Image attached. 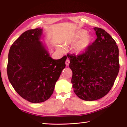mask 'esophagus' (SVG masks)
<instances>
[{
    "label": "esophagus",
    "mask_w": 127,
    "mask_h": 127,
    "mask_svg": "<svg viewBox=\"0 0 127 127\" xmlns=\"http://www.w3.org/2000/svg\"><path fill=\"white\" fill-rule=\"evenodd\" d=\"M69 63H70L69 59L68 58H67V59H66V61H65V64H66V66L68 65L69 64Z\"/></svg>",
    "instance_id": "esophagus-1"
}]
</instances>
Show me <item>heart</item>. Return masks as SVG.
Here are the masks:
<instances>
[{
	"label": "heart",
	"mask_w": 127,
	"mask_h": 127,
	"mask_svg": "<svg viewBox=\"0 0 127 127\" xmlns=\"http://www.w3.org/2000/svg\"><path fill=\"white\" fill-rule=\"evenodd\" d=\"M87 31L85 30H82L76 33L73 36L71 39L72 42H76L78 41L79 39L80 40L77 42L76 45V50L78 52H81L85 50L89 46L91 41V36L89 35H84L86 33Z\"/></svg>",
	"instance_id": "1"
}]
</instances>
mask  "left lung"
Here are the masks:
<instances>
[{"instance_id":"8db88e82","label":"left lung","mask_w":127,"mask_h":127,"mask_svg":"<svg viewBox=\"0 0 127 127\" xmlns=\"http://www.w3.org/2000/svg\"><path fill=\"white\" fill-rule=\"evenodd\" d=\"M97 37L82 53L67 54L72 70L73 89L79 98L94 101L108 94L119 70V49L115 40L101 28Z\"/></svg>"}]
</instances>
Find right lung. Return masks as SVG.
Returning a JSON list of instances; mask_svg holds the SVG:
<instances>
[{
    "instance_id": "right-lung-1",
    "label": "right lung",
    "mask_w": 127,
    "mask_h": 127,
    "mask_svg": "<svg viewBox=\"0 0 127 127\" xmlns=\"http://www.w3.org/2000/svg\"><path fill=\"white\" fill-rule=\"evenodd\" d=\"M40 28L25 31L13 43L7 68L9 81L22 98L32 103L50 97L65 67L66 57L53 59L40 39Z\"/></svg>"
}]
</instances>
